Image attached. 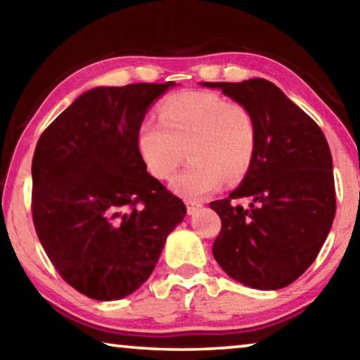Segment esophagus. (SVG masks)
<instances>
[{
	"label": "esophagus",
	"instance_id": "esophagus-1",
	"mask_svg": "<svg viewBox=\"0 0 360 360\" xmlns=\"http://www.w3.org/2000/svg\"><path fill=\"white\" fill-rule=\"evenodd\" d=\"M187 213L189 214H193V213H197L198 210L202 208V203L200 202H192V200H187Z\"/></svg>",
	"mask_w": 360,
	"mask_h": 360
}]
</instances>
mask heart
Segmentation results:
<instances>
[{
  "instance_id": "1",
  "label": "heart",
  "mask_w": 360,
  "mask_h": 360,
  "mask_svg": "<svg viewBox=\"0 0 360 360\" xmlns=\"http://www.w3.org/2000/svg\"><path fill=\"white\" fill-rule=\"evenodd\" d=\"M160 122L144 120L138 129V150L158 181H169L186 160L191 163L174 179L176 192L203 198L237 184L250 173L258 152L259 129L247 105L214 91H184L158 107ZM188 152L186 153L185 150Z\"/></svg>"
}]
</instances>
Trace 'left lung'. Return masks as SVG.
<instances>
[{"label":"left lung","mask_w":360,"mask_h":360,"mask_svg":"<svg viewBox=\"0 0 360 360\" xmlns=\"http://www.w3.org/2000/svg\"><path fill=\"white\" fill-rule=\"evenodd\" d=\"M202 84L247 105L259 129L250 173L229 197L210 203L221 218L214 259L252 288L288 287L316 261L335 218L328 142L319 124L267 79ZM245 196L252 198L250 209L233 203Z\"/></svg>","instance_id":"left-lung-1"}]
</instances>
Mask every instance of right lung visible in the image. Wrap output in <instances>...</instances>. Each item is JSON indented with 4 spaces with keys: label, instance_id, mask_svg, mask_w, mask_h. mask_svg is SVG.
I'll return each instance as SVG.
<instances>
[{
    "label": "right lung",
    "instance_id": "right-lung-1",
    "mask_svg": "<svg viewBox=\"0 0 360 360\" xmlns=\"http://www.w3.org/2000/svg\"><path fill=\"white\" fill-rule=\"evenodd\" d=\"M174 82L83 93L39 136L32 162L37 236L64 281L93 300L136 292L186 205L147 173L138 129Z\"/></svg>",
    "mask_w": 360,
    "mask_h": 360
}]
</instances>
